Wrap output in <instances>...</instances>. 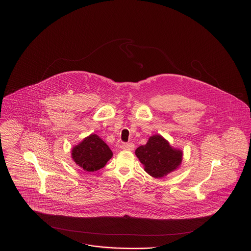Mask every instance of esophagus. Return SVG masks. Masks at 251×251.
I'll return each instance as SVG.
<instances>
[{"label":"esophagus","instance_id":"obj_1","mask_svg":"<svg viewBox=\"0 0 251 251\" xmlns=\"http://www.w3.org/2000/svg\"><path fill=\"white\" fill-rule=\"evenodd\" d=\"M122 149L125 151H133L134 150V145L132 143H124L122 145Z\"/></svg>","mask_w":251,"mask_h":251}]
</instances>
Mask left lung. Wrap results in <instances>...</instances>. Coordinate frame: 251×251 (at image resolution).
<instances>
[{
	"mask_svg": "<svg viewBox=\"0 0 251 251\" xmlns=\"http://www.w3.org/2000/svg\"><path fill=\"white\" fill-rule=\"evenodd\" d=\"M182 151L172 147L161 134L149 138L146 145L135 150V155L145 171L153 178H163L177 170L182 161Z\"/></svg>",
	"mask_w": 251,
	"mask_h": 251,
	"instance_id": "1",
	"label": "left lung"
}]
</instances>
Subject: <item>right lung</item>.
Instances as JSON below:
<instances>
[{"label":"right lung","instance_id":"right-lung-1","mask_svg":"<svg viewBox=\"0 0 251 251\" xmlns=\"http://www.w3.org/2000/svg\"><path fill=\"white\" fill-rule=\"evenodd\" d=\"M113 152L99 135L91 133L72 150L74 163L84 171L94 172L104 167L112 158Z\"/></svg>","mask_w":251,"mask_h":251}]
</instances>
